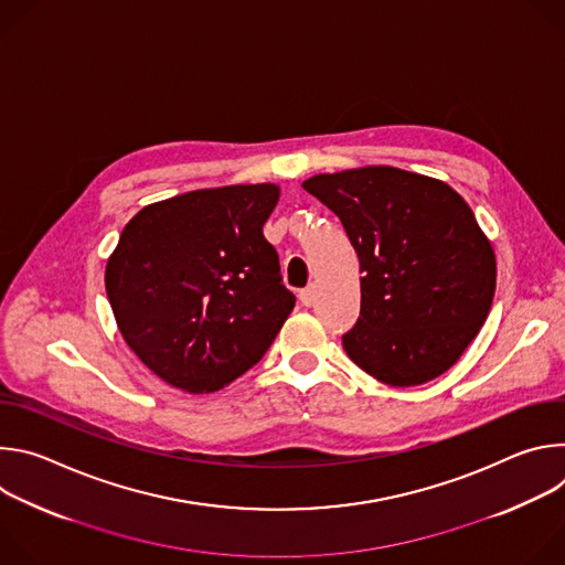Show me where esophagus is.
I'll list each match as a JSON object with an SVG mask.
<instances>
[{"instance_id":"esophagus-1","label":"esophagus","mask_w":565,"mask_h":565,"mask_svg":"<svg viewBox=\"0 0 565 565\" xmlns=\"http://www.w3.org/2000/svg\"><path fill=\"white\" fill-rule=\"evenodd\" d=\"M299 301L303 306H312L315 303V288L312 286H306L303 290H299Z\"/></svg>"}]
</instances>
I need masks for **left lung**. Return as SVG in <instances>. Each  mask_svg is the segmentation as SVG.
I'll return each mask as SVG.
<instances>
[{"label": "left lung", "mask_w": 565, "mask_h": 565, "mask_svg": "<svg viewBox=\"0 0 565 565\" xmlns=\"http://www.w3.org/2000/svg\"><path fill=\"white\" fill-rule=\"evenodd\" d=\"M301 188L333 210L360 259L362 306L349 358L388 386L451 369L486 324L497 257L447 183L388 166L317 174Z\"/></svg>", "instance_id": "obj_1"}]
</instances>
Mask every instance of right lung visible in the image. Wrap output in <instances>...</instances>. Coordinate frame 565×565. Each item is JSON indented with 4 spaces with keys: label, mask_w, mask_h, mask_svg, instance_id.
<instances>
[{
    "label": "right lung",
    "mask_w": 565,
    "mask_h": 565,
    "mask_svg": "<svg viewBox=\"0 0 565 565\" xmlns=\"http://www.w3.org/2000/svg\"><path fill=\"white\" fill-rule=\"evenodd\" d=\"M273 183L194 190L142 207L105 270L116 324L160 380L212 393L270 349L295 308L264 223Z\"/></svg>",
    "instance_id": "obj_1"
}]
</instances>
